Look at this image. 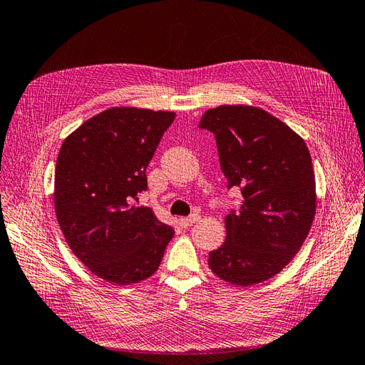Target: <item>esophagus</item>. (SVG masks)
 <instances>
[{
  "label": "esophagus",
  "instance_id": "esophagus-1",
  "mask_svg": "<svg viewBox=\"0 0 365 365\" xmlns=\"http://www.w3.org/2000/svg\"><path fill=\"white\" fill-rule=\"evenodd\" d=\"M199 219H200L199 215H191V216H188V217H180V225H182L183 228H188V227L196 224V222L199 221Z\"/></svg>",
  "mask_w": 365,
  "mask_h": 365
}]
</instances>
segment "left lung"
I'll return each instance as SVG.
<instances>
[{
    "mask_svg": "<svg viewBox=\"0 0 365 365\" xmlns=\"http://www.w3.org/2000/svg\"><path fill=\"white\" fill-rule=\"evenodd\" d=\"M200 129L215 133L228 188L240 186V210L225 216V242L208 266L235 286L274 278L297 255L316 216V177L307 143L289 125L253 106H219Z\"/></svg>",
    "mask_w": 365,
    "mask_h": 365,
    "instance_id": "obj_1",
    "label": "left lung"
}]
</instances>
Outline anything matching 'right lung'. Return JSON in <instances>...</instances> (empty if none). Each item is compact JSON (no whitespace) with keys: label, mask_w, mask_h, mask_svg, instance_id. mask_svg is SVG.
Returning <instances> with one entry per match:
<instances>
[{"label":"right lung","mask_w":365,"mask_h":365,"mask_svg":"<svg viewBox=\"0 0 365 365\" xmlns=\"http://www.w3.org/2000/svg\"><path fill=\"white\" fill-rule=\"evenodd\" d=\"M174 112L112 107L62 143L54 208L70 249L96 277L118 286L155 274L174 230L154 210L135 207L146 168Z\"/></svg>","instance_id":"obj_1"}]
</instances>
